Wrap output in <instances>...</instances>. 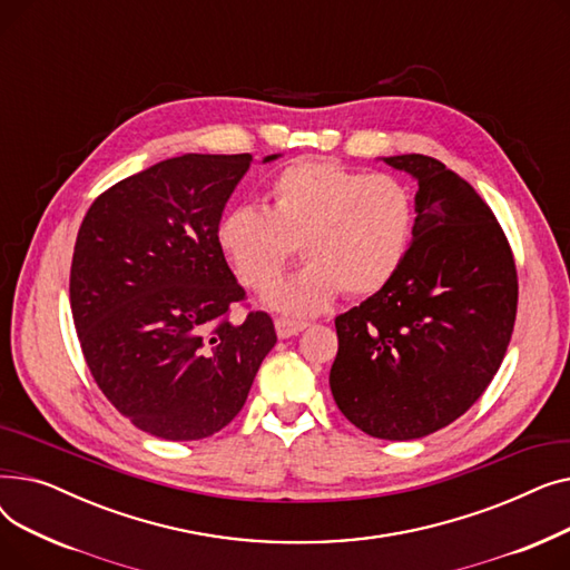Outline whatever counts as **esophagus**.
<instances>
[{"instance_id":"1","label":"esophagus","mask_w":570,"mask_h":570,"mask_svg":"<svg viewBox=\"0 0 570 570\" xmlns=\"http://www.w3.org/2000/svg\"><path fill=\"white\" fill-rule=\"evenodd\" d=\"M275 327H277V335H279L282 340H288V337H293V335H297V333H303L305 327H307V323H303V321H288V318H277V321H275Z\"/></svg>"}]
</instances>
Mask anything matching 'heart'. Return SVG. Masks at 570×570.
Here are the masks:
<instances>
[{"instance_id": "heart-1", "label": "heart", "mask_w": 570, "mask_h": 570, "mask_svg": "<svg viewBox=\"0 0 570 570\" xmlns=\"http://www.w3.org/2000/svg\"><path fill=\"white\" fill-rule=\"evenodd\" d=\"M413 228L409 187L327 157L297 159L269 179L263 209L239 205L217 224V245L254 293L277 284L295 247L305 267L269 301L284 314L323 312L344 291L367 297L400 269Z\"/></svg>"}]
</instances>
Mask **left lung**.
Here are the masks:
<instances>
[{"instance_id":"left-lung-1","label":"left lung","mask_w":570,"mask_h":570,"mask_svg":"<svg viewBox=\"0 0 570 570\" xmlns=\"http://www.w3.org/2000/svg\"><path fill=\"white\" fill-rule=\"evenodd\" d=\"M385 164L417 179L413 243L391 282L335 318L331 391L355 428L409 441L485 393L513 335L518 269L490 205L455 170L425 155Z\"/></svg>"}]
</instances>
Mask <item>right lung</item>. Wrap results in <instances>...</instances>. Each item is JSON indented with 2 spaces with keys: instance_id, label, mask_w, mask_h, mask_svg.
<instances>
[{
  "instance_id": "obj_1",
  "label": "right lung",
  "mask_w": 570,
  "mask_h": 570,
  "mask_svg": "<svg viewBox=\"0 0 570 570\" xmlns=\"http://www.w3.org/2000/svg\"><path fill=\"white\" fill-rule=\"evenodd\" d=\"M249 164L252 155L159 161L97 196L76 237L69 295L89 374L131 425L166 441L226 428L277 344L265 312L230 321L247 293L217 245Z\"/></svg>"
}]
</instances>
